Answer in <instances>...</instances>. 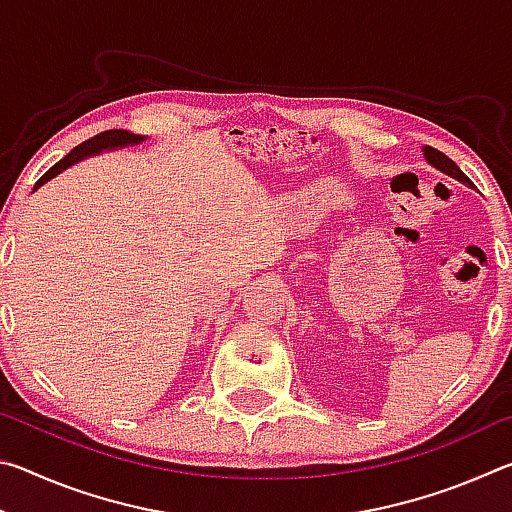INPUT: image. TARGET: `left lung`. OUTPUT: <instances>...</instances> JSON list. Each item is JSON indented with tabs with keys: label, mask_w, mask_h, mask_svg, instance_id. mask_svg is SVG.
Segmentation results:
<instances>
[{
	"label": "left lung",
	"mask_w": 512,
	"mask_h": 512,
	"mask_svg": "<svg viewBox=\"0 0 512 512\" xmlns=\"http://www.w3.org/2000/svg\"><path fill=\"white\" fill-rule=\"evenodd\" d=\"M424 158H427V162L431 164V167H436L438 171H443L445 176L458 180V183H463L467 187H474L472 180L465 176V173L456 167L454 160H449L445 153H440L438 149H431V146H424Z\"/></svg>",
	"instance_id": "obj_1"
}]
</instances>
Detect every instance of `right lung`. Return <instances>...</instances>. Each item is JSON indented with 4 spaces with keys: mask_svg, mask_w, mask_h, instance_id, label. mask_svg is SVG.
Returning a JSON list of instances; mask_svg holds the SVG:
<instances>
[{
    "mask_svg": "<svg viewBox=\"0 0 512 512\" xmlns=\"http://www.w3.org/2000/svg\"><path fill=\"white\" fill-rule=\"evenodd\" d=\"M140 142H144L142 135H133L131 131H121V128H119V131L115 128V131H103L99 135H94L92 140L79 144V146H76V149L69 151L63 160L56 162L54 167H51L45 173V176L38 180L36 189L45 185L47 180L58 176L60 171H65L67 167H72V164L81 162L85 158H90V155H97V153H103V151H112V149H124V146H135V144H140Z\"/></svg>",
    "mask_w": 512,
    "mask_h": 512,
    "instance_id": "add662e5",
    "label": "right lung"
}]
</instances>
